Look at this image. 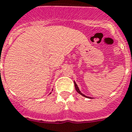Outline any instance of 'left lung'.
I'll use <instances>...</instances> for the list:
<instances>
[{"instance_id":"left-lung-1","label":"left lung","mask_w":132,"mask_h":132,"mask_svg":"<svg viewBox=\"0 0 132 132\" xmlns=\"http://www.w3.org/2000/svg\"><path fill=\"white\" fill-rule=\"evenodd\" d=\"M74 83H75V87L76 91H77V92H78V93H79V94H81V96H84V97H89V98H92V97H88V96H85V95H84V94H82V93H81V91L79 90V87H78V85H77V83H75V81H74Z\"/></svg>"}]
</instances>
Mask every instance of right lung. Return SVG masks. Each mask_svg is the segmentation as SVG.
<instances>
[{"instance_id": "right-lung-1", "label": "right lung", "mask_w": 132, "mask_h": 132, "mask_svg": "<svg viewBox=\"0 0 132 132\" xmlns=\"http://www.w3.org/2000/svg\"><path fill=\"white\" fill-rule=\"evenodd\" d=\"M50 94H51V93H50Z\"/></svg>"}]
</instances>
